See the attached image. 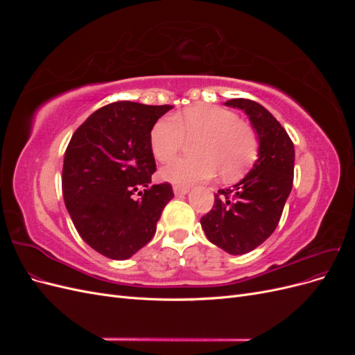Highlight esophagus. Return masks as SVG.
<instances>
[{
	"label": "esophagus",
	"instance_id": "1",
	"mask_svg": "<svg viewBox=\"0 0 355 355\" xmlns=\"http://www.w3.org/2000/svg\"><path fill=\"white\" fill-rule=\"evenodd\" d=\"M173 192L175 196H185L189 192V188L188 187H179V185H175L173 187Z\"/></svg>",
	"mask_w": 355,
	"mask_h": 355
}]
</instances>
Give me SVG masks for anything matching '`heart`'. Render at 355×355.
<instances>
[{"instance_id":"b5f03b06","label":"heart","mask_w":355,"mask_h":355,"mask_svg":"<svg viewBox=\"0 0 355 355\" xmlns=\"http://www.w3.org/2000/svg\"><path fill=\"white\" fill-rule=\"evenodd\" d=\"M194 144L197 157L176 158L159 170V178L179 187L211 179L220 170L227 179L239 175L257 154V139L239 115L219 106H194L173 116H161L149 133L154 157L166 163L173 158L187 139Z\"/></svg>"}]
</instances>
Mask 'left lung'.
Instances as JSON below:
<instances>
[{
	"instance_id": "1",
	"label": "left lung",
	"mask_w": 355,
	"mask_h": 355,
	"mask_svg": "<svg viewBox=\"0 0 355 355\" xmlns=\"http://www.w3.org/2000/svg\"><path fill=\"white\" fill-rule=\"evenodd\" d=\"M243 110L259 141L252 170L232 188L214 194L213 209L200 223L210 243L230 254L249 253L275 231L292 191L295 146L283 125L261 103L231 99Z\"/></svg>"
}]
</instances>
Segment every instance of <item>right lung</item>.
Returning <instances> with one entry per match:
<instances>
[{
	"instance_id": "obj_1",
	"label": "right lung",
	"mask_w": 355,
	"mask_h": 355,
	"mask_svg": "<svg viewBox=\"0 0 355 355\" xmlns=\"http://www.w3.org/2000/svg\"><path fill=\"white\" fill-rule=\"evenodd\" d=\"M173 106L115 102L93 112L72 135L62 191L69 216L92 249L115 261L153 240L171 185H153V125ZM141 198L137 199V196Z\"/></svg>"
}]
</instances>
